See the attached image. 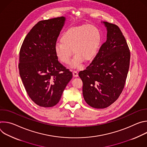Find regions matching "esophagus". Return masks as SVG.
Wrapping results in <instances>:
<instances>
[{
    "instance_id": "34e87169",
    "label": "esophagus",
    "mask_w": 147,
    "mask_h": 147,
    "mask_svg": "<svg viewBox=\"0 0 147 147\" xmlns=\"http://www.w3.org/2000/svg\"><path fill=\"white\" fill-rule=\"evenodd\" d=\"M73 75L74 77H77L78 76V72L76 71V70H74L73 71Z\"/></svg>"
}]
</instances>
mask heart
Instances as JSON below:
<instances>
[{
	"instance_id": "1",
	"label": "heart",
	"mask_w": 147,
	"mask_h": 147,
	"mask_svg": "<svg viewBox=\"0 0 147 147\" xmlns=\"http://www.w3.org/2000/svg\"><path fill=\"white\" fill-rule=\"evenodd\" d=\"M60 43H56L55 52L60 61L69 64L72 56L73 67L81 63L90 61L96 56L101 42L99 28L93 24H83L72 27L65 31L60 36Z\"/></svg>"
}]
</instances>
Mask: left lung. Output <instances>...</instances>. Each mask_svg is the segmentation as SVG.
Wrapping results in <instances>:
<instances>
[{
  "label": "left lung",
  "mask_w": 147,
  "mask_h": 147,
  "mask_svg": "<svg viewBox=\"0 0 147 147\" xmlns=\"http://www.w3.org/2000/svg\"><path fill=\"white\" fill-rule=\"evenodd\" d=\"M102 23L107 29V41L91 63L78 73L84 98L96 109L107 108L117 99L125 85L130 59L128 45L119 27Z\"/></svg>",
  "instance_id": "8db88e82"
}]
</instances>
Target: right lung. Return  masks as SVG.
<instances>
[{
    "instance_id": "1",
    "label": "right lung",
    "mask_w": 147,
    "mask_h": 147,
    "mask_svg": "<svg viewBox=\"0 0 147 147\" xmlns=\"http://www.w3.org/2000/svg\"><path fill=\"white\" fill-rule=\"evenodd\" d=\"M65 21V17L40 21L28 33L20 51V77L30 98L41 107L56 105L73 77L55 52Z\"/></svg>"
}]
</instances>
